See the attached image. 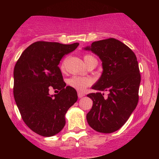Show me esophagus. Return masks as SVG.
Here are the masks:
<instances>
[{
	"label": "esophagus",
	"mask_w": 159,
	"mask_h": 159,
	"mask_svg": "<svg viewBox=\"0 0 159 159\" xmlns=\"http://www.w3.org/2000/svg\"><path fill=\"white\" fill-rule=\"evenodd\" d=\"M78 98H81L84 97V93L78 92Z\"/></svg>",
	"instance_id": "34e87169"
}]
</instances>
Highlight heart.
Here are the masks:
<instances>
[{
	"label": "heart",
	"mask_w": 159,
	"mask_h": 159,
	"mask_svg": "<svg viewBox=\"0 0 159 159\" xmlns=\"http://www.w3.org/2000/svg\"><path fill=\"white\" fill-rule=\"evenodd\" d=\"M91 59H95L93 56L89 55V54H86L84 56V62L88 63L90 60ZM63 67V66H62ZM68 84L70 87L74 88V89L78 90V91H83L85 88L91 84V80L89 78H84V77H80V76H73L68 80Z\"/></svg>",
	"instance_id": "1"
}]
</instances>
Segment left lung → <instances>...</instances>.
Wrapping results in <instances>:
<instances>
[{
  "label": "left lung",
  "mask_w": 159,
  "mask_h": 159,
  "mask_svg": "<svg viewBox=\"0 0 159 159\" xmlns=\"http://www.w3.org/2000/svg\"><path fill=\"white\" fill-rule=\"evenodd\" d=\"M84 50L97 54L102 61L103 72L88 94L93 101L87 114L88 123L102 133H112L122 127L139 102L141 75L134 53L115 38L94 41ZM110 91L105 99L101 91Z\"/></svg>",
  "instance_id": "obj_1"
}]
</instances>
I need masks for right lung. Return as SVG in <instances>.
<instances>
[{"instance_id": "1", "label": "right lung", "mask_w": 159, "mask_h": 159, "mask_svg": "<svg viewBox=\"0 0 159 159\" xmlns=\"http://www.w3.org/2000/svg\"><path fill=\"white\" fill-rule=\"evenodd\" d=\"M78 45L37 41L23 51L14 66V100L27 126L40 135L60 132L67 111L78 100L76 90L66 86L58 65ZM51 88L59 92L50 96Z\"/></svg>"}]
</instances>
